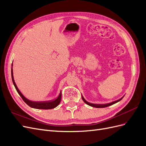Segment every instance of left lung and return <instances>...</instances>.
I'll use <instances>...</instances> for the list:
<instances>
[{
	"label": "left lung",
	"mask_w": 146,
	"mask_h": 146,
	"mask_svg": "<svg viewBox=\"0 0 146 146\" xmlns=\"http://www.w3.org/2000/svg\"><path fill=\"white\" fill-rule=\"evenodd\" d=\"M123 98V96L122 97V98H121L120 99H119V100H116V101H114V102H111V103L107 104H91V103L88 102H87L85 99H84L83 96H82V98L83 100L84 101V102H85V104H86L87 105L91 106V107H95V108H105V107H108V106L112 105H113V104H116V103L120 101Z\"/></svg>",
	"instance_id": "1"
}]
</instances>
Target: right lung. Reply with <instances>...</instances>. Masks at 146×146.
<instances>
[{
    "label": "right lung",
    "instance_id": "right-lung-1",
    "mask_svg": "<svg viewBox=\"0 0 146 146\" xmlns=\"http://www.w3.org/2000/svg\"><path fill=\"white\" fill-rule=\"evenodd\" d=\"M11 66H13V63L11 64ZM11 78H12V81L13 83V85H14L17 92H18V94L20 95L21 98L23 99V100L29 106V107L33 108H36V109L48 110V109L54 108L56 107L57 106L60 104V102H61V91L60 92V94H59L58 98L54 100H51V101H48V102L32 101V100H30L27 99V98H25V97L23 96V94L21 93V91L18 89V88L17 87L16 84L15 83V82L14 80V77H13V68H11Z\"/></svg>",
    "mask_w": 146,
    "mask_h": 146
}]
</instances>
